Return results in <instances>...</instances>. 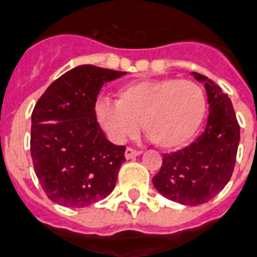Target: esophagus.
<instances>
[{
    "label": "esophagus",
    "instance_id": "esophagus-1",
    "mask_svg": "<svg viewBox=\"0 0 257 257\" xmlns=\"http://www.w3.org/2000/svg\"><path fill=\"white\" fill-rule=\"evenodd\" d=\"M141 154L140 150H136V149H131V148H127L126 152H124V157L127 160H130V158H134V157H138Z\"/></svg>",
    "mask_w": 257,
    "mask_h": 257
}]
</instances>
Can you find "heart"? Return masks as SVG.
<instances>
[{
	"mask_svg": "<svg viewBox=\"0 0 257 257\" xmlns=\"http://www.w3.org/2000/svg\"><path fill=\"white\" fill-rule=\"evenodd\" d=\"M206 112L203 89L191 80L160 78L123 85L116 103L100 100L96 117L115 142H123L141 127L163 149H176L195 136Z\"/></svg>",
	"mask_w": 257,
	"mask_h": 257,
	"instance_id": "heart-1",
	"label": "heart"
}]
</instances>
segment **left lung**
Returning a JSON list of instances; mask_svg holds the SVG:
<instances>
[{
    "label": "left lung",
    "instance_id": "obj_1",
    "mask_svg": "<svg viewBox=\"0 0 257 257\" xmlns=\"http://www.w3.org/2000/svg\"><path fill=\"white\" fill-rule=\"evenodd\" d=\"M191 74L206 88L207 124L190 146L164 154L153 184L167 199L198 206L209 202L230 180L240 142V126L227 94L203 74L195 71Z\"/></svg>",
    "mask_w": 257,
    "mask_h": 257
}]
</instances>
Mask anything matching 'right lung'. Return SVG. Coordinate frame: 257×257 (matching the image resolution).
<instances>
[{"instance_id": "obj_1", "label": "right lung", "mask_w": 257, "mask_h": 257, "mask_svg": "<svg viewBox=\"0 0 257 257\" xmlns=\"http://www.w3.org/2000/svg\"><path fill=\"white\" fill-rule=\"evenodd\" d=\"M124 74L81 65L54 81L38 100L31 116V157L54 203L86 207L115 188L126 148L105 138L94 104L105 82Z\"/></svg>"}]
</instances>
